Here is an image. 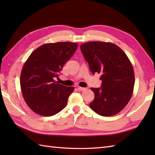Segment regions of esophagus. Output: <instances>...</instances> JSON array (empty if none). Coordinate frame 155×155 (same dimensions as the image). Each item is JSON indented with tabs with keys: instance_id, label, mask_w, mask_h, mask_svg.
<instances>
[{
	"instance_id": "1",
	"label": "esophagus",
	"mask_w": 155,
	"mask_h": 155,
	"mask_svg": "<svg viewBox=\"0 0 155 155\" xmlns=\"http://www.w3.org/2000/svg\"><path fill=\"white\" fill-rule=\"evenodd\" d=\"M78 89L79 90V91H85V90H87V88H84V87H78Z\"/></svg>"
}]
</instances>
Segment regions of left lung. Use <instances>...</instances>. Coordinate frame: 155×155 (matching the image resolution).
<instances>
[{
	"label": "left lung",
	"mask_w": 155,
	"mask_h": 155,
	"mask_svg": "<svg viewBox=\"0 0 155 155\" xmlns=\"http://www.w3.org/2000/svg\"><path fill=\"white\" fill-rule=\"evenodd\" d=\"M80 48L92 73L101 75V88H91L94 93L91 108L103 117L120 113L133 93L134 72L129 58L111 42H88Z\"/></svg>",
	"instance_id": "1"
}]
</instances>
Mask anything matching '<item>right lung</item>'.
<instances>
[{"label": "right lung", "instance_id": "right-lung-1", "mask_svg": "<svg viewBox=\"0 0 155 155\" xmlns=\"http://www.w3.org/2000/svg\"><path fill=\"white\" fill-rule=\"evenodd\" d=\"M77 43H47L32 52L23 65L21 88L25 103L41 116L51 117L67 106L74 87H66L55 81L64 64L74 54Z\"/></svg>", "mask_w": 155, "mask_h": 155}]
</instances>
